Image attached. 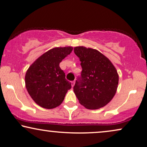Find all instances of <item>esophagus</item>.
<instances>
[{"instance_id":"esophagus-1","label":"esophagus","mask_w":147,"mask_h":147,"mask_svg":"<svg viewBox=\"0 0 147 147\" xmlns=\"http://www.w3.org/2000/svg\"><path fill=\"white\" fill-rule=\"evenodd\" d=\"M74 85H75V81H73V82H71V86H72V87H74Z\"/></svg>"}]
</instances>
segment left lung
<instances>
[{"mask_svg":"<svg viewBox=\"0 0 147 147\" xmlns=\"http://www.w3.org/2000/svg\"><path fill=\"white\" fill-rule=\"evenodd\" d=\"M74 53L82 68L81 77L74 86L80 104L90 110L102 108L117 92L119 74L111 61L95 49L77 46Z\"/></svg>","mask_w":147,"mask_h":147,"instance_id":"obj_1","label":"left lung"}]
</instances>
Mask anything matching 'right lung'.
<instances>
[{
    "label": "right lung",
    "instance_id": "add662e5",
    "mask_svg": "<svg viewBox=\"0 0 147 147\" xmlns=\"http://www.w3.org/2000/svg\"><path fill=\"white\" fill-rule=\"evenodd\" d=\"M73 50V47L50 49L35 60L25 75V85L31 98L46 109H52L62 104L71 87L65 79L59 64Z\"/></svg>",
    "mask_w": 147,
    "mask_h": 147
}]
</instances>
